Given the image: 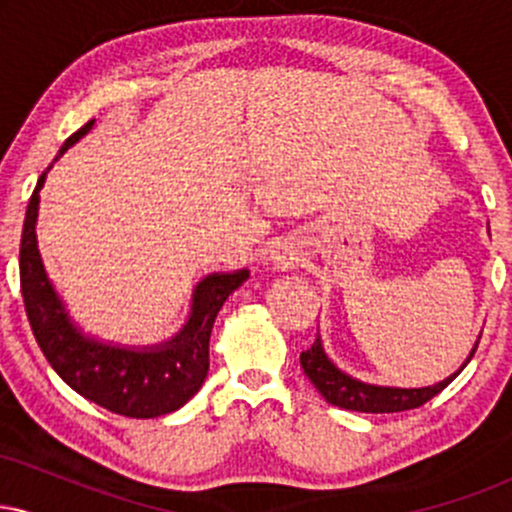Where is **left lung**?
Instances as JSON below:
<instances>
[{"label":"left lung","instance_id":"1","mask_svg":"<svg viewBox=\"0 0 512 512\" xmlns=\"http://www.w3.org/2000/svg\"><path fill=\"white\" fill-rule=\"evenodd\" d=\"M479 342L474 344L472 354H469L464 366L472 361L474 351H477ZM301 366L303 373L308 375L310 383L317 387L322 397L327 402L334 404V407L351 409V411H366V414H392V411H407L416 409L421 404H426L428 399H433L438 392H443L452 380L460 375V368L457 373H452L450 378H445L443 383H436L431 387H419V390H402V387H380V385H368L361 383V380L351 378L339 370L334 363L327 358L325 349H322L320 337H315V342L310 349H305L301 354Z\"/></svg>","mask_w":512,"mask_h":512}]
</instances>
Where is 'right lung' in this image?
Returning a JSON list of instances; mask_svg holds the SVG:
<instances>
[{
	"instance_id": "obj_1",
	"label": "right lung",
	"mask_w": 512,
	"mask_h": 512,
	"mask_svg": "<svg viewBox=\"0 0 512 512\" xmlns=\"http://www.w3.org/2000/svg\"><path fill=\"white\" fill-rule=\"evenodd\" d=\"M91 127L93 120L74 132L62 151L79 142ZM43 182L45 173L40 175L28 202L19 250L23 305L43 356L72 390L113 414L156 419L180 409L187 399L195 397L207 378L209 337L221 305L243 281H248L250 272L240 269L233 274H211L199 281L192 293V315L187 325L178 337L154 349H120L86 339L67 317L40 260L35 219Z\"/></svg>"
}]
</instances>
